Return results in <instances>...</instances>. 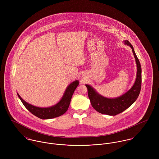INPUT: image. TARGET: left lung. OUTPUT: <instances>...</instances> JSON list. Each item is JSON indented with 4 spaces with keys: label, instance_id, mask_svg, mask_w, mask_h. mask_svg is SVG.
I'll return each mask as SVG.
<instances>
[{
    "label": "left lung",
    "instance_id": "left-lung-1",
    "mask_svg": "<svg viewBox=\"0 0 159 159\" xmlns=\"http://www.w3.org/2000/svg\"><path fill=\"white\" fill-rule=\"evenodd\" d=\"M124 42L125 45L130 46L135 58L137 67L136 80L129 91L122 95L114 98L105 97L97 93L90 85L86 84L88 88V97L90 99L91 105L92 107L100 113L115 116L123 112L136 101L141 91V67L140 62L131 43L128 40H125Z\"/></svg>",
    "mask_w": 159,
    "mask_h": 159
}]
</instances>
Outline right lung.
<instances>
[{"mask_svg":"<svg viewBox=\"0 0 159 159\" xmlns=\"http://www.w3.org/2000/svg\"><path fill=\"white\" fill-rule=\"evenodd\" d=\"M78 84L79 81L78 80L70 83L67 88L61 100L56 105L47 108H40L32 105L24 101L18 93L17 94L24 107L31 113L40 119H49L59 117L67 111L72 95Z\"/></svg>","mask_w":159,"mask_h":159,"instance_id":"obj_1","label":"right lung"}]
</instances>
